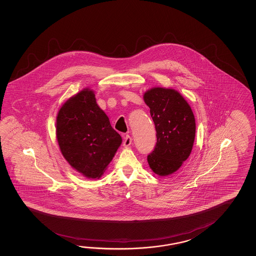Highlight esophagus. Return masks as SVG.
Returning a JSON list of instances; mask_svg holds the SVG:
<instances>
[{
  "mask_svg": "<svg viewBox=\"0 0 256 256\" xmlns=\"http://www.w3.org/2000/svg\"><path fill=\"white\" fill-rule=\"evenodd\" d=\"M131 144H132V138H131V136H130L126 134V136H124V140H123V146L128 147Z\"/></svg>",
  "mask_w": 256,
  "mask_h": 256,
  "instance_id": "obj_1",
  "label": "esophagus"
}]
</instances>
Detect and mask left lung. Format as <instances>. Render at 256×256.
Segmentation results:
<instances>
[{
    "mask_svg": "<svg viewBox=\"0 0 256 256\" xmlns=\"http://www.w3.org/2000/svg\"><path fill=\"white\" fill-rule=\"evenodd\" d=\"M154 122L157 142L147 156L156 175L166 178L178 172L192 152L196 120L188 102L172 88H154L144 94Z\"/></svg>",
    "mask_w": 256,
    "mask_h": 256,
    "instance_id": "8db88e82",
    "label": "left lung"
}]
</instances>
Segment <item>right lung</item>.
Wrapping results in <instances>:
<instances>
[{"mask_svg":"<svg viewBox=\"0 0 256 256\" xmlns=\"http://www.w3.org/2000/svg\"><path fill=\"white\" fill-rule=\"evenodd\" d=\"M56 136L68 164L92 180L102 176L122 142L90 88L62 105L56 118Z\"/></svg>","mask_w":256,"mask_h":256,"instance_id":"add662e5","label":"right lung"}]
</instances>
